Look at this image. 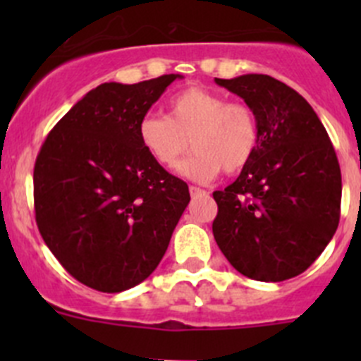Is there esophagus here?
Returning a JSON list of instances; mask_svg holds the SVG:
<instances>
[{
  "instance_id": "34e87169",
  "label": "esophagus",
  "mask_w": 361,
  "mask_h": 361,
  "mask_svg": "<svg viewBox=\"0 0 361 361\" xmlns=\"http://www.w3.org/2000/svg\"><path fill=\"white\" fill-rule=\"evenodd\" d=\"M188 190H190L192 197H197V195H207L206 190H202V188H199V187H194V185H192V187L188 188Z\"/></svg>"
}]
</instances>
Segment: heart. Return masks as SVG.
<instances>
[{"mask_svg": "<svg viewBox=\"0 0 361 361\" xmlns=\"http://www.w3.org/2000/svg\"><path fill=\"white\" fill-rule=\"evenodd\" d=\"M169 116L148 113L137 123V140L160 167L176 166L192 140L194 154L178 166L183 178L199 183L221 171L241 173L257 154L260 126L253 108L227 101L206 87H187L169 99Z\"/></svg>", "mask_w": 361, "mask_h": 361, "instance_id": "heart-1", "label": "heart"}]
</instances>
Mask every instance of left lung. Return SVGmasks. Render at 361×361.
<instances>
[{
  "label": "left lung",
  "instance_id": "8db88e82",
  "mask_svg": "<svg viewBox=\"0 0 361 361\" xmlns=\"http://www.w3.org/2000/svg\"><path fill=\"white\" fill-rule=\"evenodd\" d=\"M214 82L243 97L260 126L255 157L213 194L214 241L246 278H295L337 231L342 180L332 141L311 104L286 83L269 75Z\"/></svg>",
  "mask_w": 361,
  "mask_h": 361
}]
</instances>
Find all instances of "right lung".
<instances>
[{
	"mask_svg": "<svg viewBox=\"0 0 361 361\" xmlns=\"http://www.w3.org/2000/svg\"><path fill=\"white\" fill-rule=\"evenodd\" d=\"M176 78L101 83L56 123L36 157L39 234L73 278L99 292L145 281L190 202L188 185L137 140L140 120Z\"/></svg>",
	"mask_w": 361,
	"mask_h": 361,
	"instance_id": "add662e5",
	"label": "right lung"
}]
</instances>
